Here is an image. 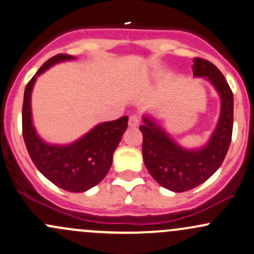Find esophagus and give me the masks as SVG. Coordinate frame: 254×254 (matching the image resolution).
<instances>
[{
    "label": "esophagus",
    "instance_id": "1",
    "mask_svg": "<svg viewBox=\"0 0 254 254\" xmlns=\"http://www.w3.org/2000/svg\"><path fill=\"white\" fill-rule=\"evenodd\" d=\"M139 122H140V120H139V118L136 115L129 116V120H128V125H129V127H132V128L138 127Z\"/></svg>",
    "mask_w": 254,
    "mask_h": 254
}]
</instances>
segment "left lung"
<instances>
[{
  "label": "left lung",
  "mask_w": 254,
  "mask_h": 254,
  "mask_svg": "<svg viewBox=\"0 0 254 254\" xmlns=\"http://www.w3.org/2000/svg\"><path fill=\"white\" fill-rule=\"evenodd\" d=\"M192 69L193 76L211 82L221 99L217 126L206 144L198 149L182 147L147 115L139 128L145 167L162 187L173 192L192 190L212 176L223 163L232 140L234 98L223 74L211 62L199 58L193 60Z\"/></svg>",
  "instance_id": "left-lung-1"
}]
</instances>
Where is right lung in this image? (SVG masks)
I'll use <instances>...</instances> for the list:
<instances>
[{"mask_svg":"<svg viewBox=\"0 0 254 254\" xmlns=\"http://www.w3.org/2000/svg\"><path fill=\"white\" fill-rule=\"evenodd\" d=\"M72 60H75L72 55L54 56L28 81L22 104V136L37 169L60 189L79 193L98 185L109 172L114 151L127 129L128 116L98 124L67 145L49 144L37 134L31 110V95L37 78L51 65Z\"/></svg>","mask_w":254,"mask_h":254,"instance_id":"add662e5","label":"right lung"}]
</instances>
